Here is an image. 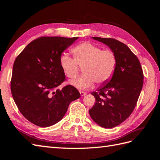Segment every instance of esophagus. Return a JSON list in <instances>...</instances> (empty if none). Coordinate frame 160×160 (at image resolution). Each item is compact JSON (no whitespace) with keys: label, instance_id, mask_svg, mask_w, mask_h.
I'll use <instances>...</instances> for the list:
<instances>
[{"label":"esophagus","instance_id":"esophagus-1","mask_svg":"<svg viewBox=\"0 0 160 160\" xmlns=\"http://www.w3.org/2000/svg\"><path fill=\"white\" fill-rule=\"evenodd\" d=\"M79 93H80V94H81V96H85V95L87 94L86 92H85V91H79Z\"/></svg>","mask_w":160,"mask_h":160}]
</instances>
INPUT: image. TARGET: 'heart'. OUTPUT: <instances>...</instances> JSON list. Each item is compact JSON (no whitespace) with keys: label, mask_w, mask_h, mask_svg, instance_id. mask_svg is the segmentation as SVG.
<instances>
[{"label":"heart","mask_w":160,"mask_h":160,"mask_svg":"<svg viewBox=\"0 0 160 160\" xmlns=\"http://www.w3.org/2000/svg\"><path fill=\"white\" fill-rule=\"evenodd\" d=\"M73 59L65 53L60 57V66L64 74L69 79L77 75L80 67L82 74L70 83L78 89H88L94 83H103L113 75L116 65L115 53L109 49H103L89 42H85L72 48Z\"/></svg>","instance_id":"b5f03b06"}]
</instances>
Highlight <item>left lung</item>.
Returning <instances> with one entry per match:
<instances>
[{"label":"left lung","mask_w":160,"mask_h":160,"mask_svg":"<svg viewBox=\"0 0 160 160\" xmlns=\"http://www.w3.org/2000/svg\"><path fill=\"white\" fill-rule=\"evenodd\" d=\"M93 38L109 46L116 65L112 77L91 93L96 103L89 114L100 126L112 128L132 113L142 89L143 72L138 58L124 43L112 38Z\"/></svg>","instance_id":"8db88e82"}]
</instances>
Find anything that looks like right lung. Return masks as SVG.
I'll list each match as a JSON object with an SVG mask.
<instances>
[{
  "label": "right lung",
  "instance_id": "add662e5",
  "mask_svg": "<svg viewBox=\"0 0 160 160\" xmlns=\"http://www.w3.org/2000/svg\"><path fill=\"white\" fill-rule=\"evenodd\" d=\"M78 37H41L31 41L14 62L11 90L18 110L28 121L49 127L63 118L71 101L80 98L75 87L67 85L60 66L62 52Z\"/></svg>",
  "mask_w": 160,
  "mask_h": 160
}]
</instances>
